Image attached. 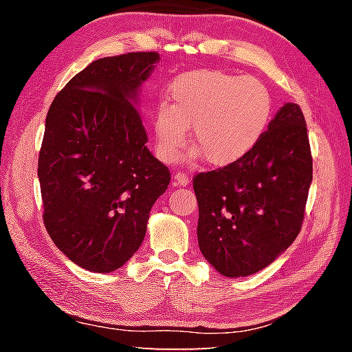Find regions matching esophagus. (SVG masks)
<instances>
[{"mask_svg": "<svg viewBox=\"0 0 352 352\" xmlns=\"http://www.w3.org/2000/svg\"><path fill=\"white\" fill-rule=\"evenodd\" d=\"M174 184L175 186H188L189 184L188 175L183 174V172H178V174L174 175Z\"/></svg>", "mask_w": 352, "mask_h": 352, "instance_id": "1", "label": "esophagus"}]
</instances>
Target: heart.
<instances>
[{
	"label": "heart",
	"mask_w": 352,
	"mask_h": 352,
	"mask_svg": "<svg viewBox=\"0 0 352 352\" xmlns=\"http://www.w3.org/2000/svg\"><path fill=\"white\" fill-rule=\"evenodd\" d=\"M170 104L158 107L153 121L155 151L164 163L175 162L188 141L200 158L223 168L252 151L265 132L272 98L261 80L217 69H197L178 77L169 90Z\"/></svg>",
	"instance_id": "b5f03b06"
}]
</instances>
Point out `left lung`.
<instances>
[{
    "label": "left lung",
    "instance_id": "8db88e82",
    "mask_svg": "<svg viewBox=\"0 0 352 352\" xmlns=\"http://www.w3.org/2000/svg\"><path fill=\"white\" fill-rule=\"evenodd\" d=\"M311 183L305 116L287 102L245 157L195 175L204 258L226 278L265 269L300 233Z\"/></svg>",
    "mask_w": 352,
    "mask_h": 352
}]
</instances>
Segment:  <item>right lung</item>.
Returning <instances> with one entry per match:
<instances>
[{
	"label": "right lung",
	"mask_w": 352,
	"mask_h": 352,
	"mask_svg": "<svg viewBox=\"0 0 352 352\" xmlns=\"http://www.w3.org/2000/svg\"><path fill=\"white\" fill-rule=\"evenodd\" d=\"M158 62L157 52L98 58L47 111L38 157L45 226L85 270L111 273L132 258L170 182L140 115L141 85Z\"/></svg>",
	"instance_id": "right-lung-1"
}]
</instances>
